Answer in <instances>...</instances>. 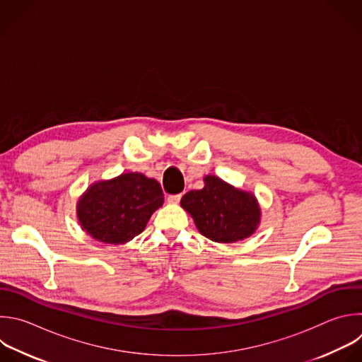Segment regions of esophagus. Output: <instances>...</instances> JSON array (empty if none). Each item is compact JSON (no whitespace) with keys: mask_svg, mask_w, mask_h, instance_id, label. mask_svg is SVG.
<instances>
[{"mask_svg":"<svg viewBox=\"0 0 362 362\" xmlns=\"http://www.w3.org/2000/svg\"><path fill=\"white\" fill-rule=\"evenodd\" d=\"M180 197H182V194H172V196L168 197V203H170V204H177V203L180 202Z\"/></svg>","mask_w":362,"mask_h":362,"instance_id":"1","label":"esophagus"}]
</instances>
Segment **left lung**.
Listing matches in <instances>:
<instances>
[{"instance_id":"1","label":"left lung","mask_w":362,"mask_h":362,"mask_svg":"<svg viewBox=\"0 0 362 362\" xmlns=\"http://www.w3.org/2000/svg\"><path fill=\"white\" fill-rule=\"evenodd\" d=\"M200 190L187 192L180 206L192 216L197 230L216 243H235L256 233L262 209L253 192L207 175Z\"/></svg>"}]
</instances>
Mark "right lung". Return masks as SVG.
<instances>
[{
	"instance_id": "add662e5",
	"label": "right lung",
	"mask_w": 362,
	"mask_h": 362,
	"mask_svg": "<svg viewBox=\"0 0 362 362\" xmlns=\"http://www.w3.org/2000/svg\"><path fill=\"white\" fill-rule=\"evenodd\" d=\"M163 202L159 182L139 172H127L92 183L78 199L76 217L96 242L125 245L145 230Z\"/></svg>"
}]
</instances>
